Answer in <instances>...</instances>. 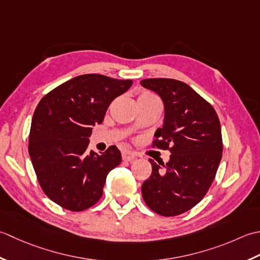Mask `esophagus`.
Instances as JSON below:
<instances>
[{"mask_svg": "<svg viewBox=\"0 0 260 260\" xmlns=\"http://www.w3.org/2000/svg\"><path fill=\"white\" fill-rule=\"evenodd\" d=\"M136 157V153L132 152L130 150H124L122 151V159L126 161H131L134 158Z\"/></svg>", "mask_w": 260, "mask_h": 260, "instance_id": "1", "label": "esophagus"}]
</instances>
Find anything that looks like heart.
Listing matches in <instances>:
<instances>
[{"label":"heart","instance_id":"obj_1","mask_svg":"<svg viewBox=\"0 0 260 260\" xmlns=\"http://www.w3.org/2000/svg\"><path fill=\"white\" fill-rule=\"evenodd\" d=\"M147 98H156V95H153L152 93H149V92H145L139 96V99H147Z\"/></svg>","mask_w":260,"mask_h":260}]
</instances>
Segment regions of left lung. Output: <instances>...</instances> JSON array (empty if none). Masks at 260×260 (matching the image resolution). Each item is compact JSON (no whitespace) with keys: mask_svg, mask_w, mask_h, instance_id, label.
<instances>
[{"mask_svg":"<svg viewBox=\"0 0 260 260\" xmlns=\"http://www.w3.org/2000/svg\"><path fill=\"white\" fill-rule=\"evenodd\" d=\"M141 85L165 104L162 128L156 131L151 148L172 153L160 166L149 159L152 173L142 184V198L157 214L179 215L201 202L214 181L223 150L219 116L184 82L147 78Z\"/></svg>","mask_w":260,"mask_h":260,"instance_id":"1","label":"left lung"}]
</instances>
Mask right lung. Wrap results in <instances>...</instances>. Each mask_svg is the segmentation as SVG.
<instances>
[{
	"mask_svg": "<svg viewBox=\"0 0 260 260\" xmlns=\"http://www.w3.org/2000/svg\"><path fill=\"white\" fill-rule=\"evenodd\" d=\"M131 85V79L86 74L40 100L28 148L40 187L52 202L79 212L102 198L108 174L122 158L114 145L104 152L88 153V137L94 124L102 123L111 102Z\"/></svg>",
	"mask_w": 260,
	"mask_h": 260,
	"instance_id": "add662e5",
	"label": "right lung"
}]
</instances>
